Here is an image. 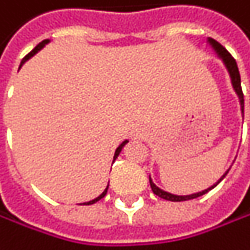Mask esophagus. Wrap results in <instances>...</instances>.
I'll return each mask as SVG.
<instances>
[{"mask_svg":"<svg viewBox=\"0 0 250 250\" xmlns=\"http://www.w3.org/2000/svg\"><path fill=\"white\" fill-rule=\"evenodd\" d=\"M146 129L142 128V126H138V128H135L133 131H132V139L133 141H142L146 138Z\"/></svg>","mask_w":250,"mask_h":250,"instance_id":"34e87169","label":"esophagus"}]
</instances>
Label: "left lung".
Wrapping results in <instances>:
<instances>
[{"instance_id": "8db88e82", "label": "left lung", "mask_w": 250, "mask_h": 250, "mask_svg": "<svg viewBox=\"0 0 250 250\" xmlns=\"http://www.w3.org/2000/svg\"><path fill=\"white\" fill-rule=\"evenodd\" d=\"M206 43L212 49V52L215 53V56L218 57L219 60L222 62V64L225 66V69L228 71V74H229V79H231V84H232V88H233V91L235 94L238 95V100H239V106H241V114H242V118H244V93H242V87H241V76H239V70H238V64H236V62H235V59L229 55V52L222 46L221 43H218L217 41H214V39H211V38H207L206 39ZM231 168V167H229ZM229 168L219 177L218 180L215 181L212 186H209L208 188L206 190H201V191H198V193H194V194H187V195H177V194H171L168 193V191H165V190H162L160 187H157L156 184L153 183L152 180V177L149 176V183H150V187H152V191L159 195L160 198H163V200H167V201H187V200H193V198H197V197H201V195H204L207 194L209 190H212L214 187H217L218 186V183L224 180V177L228 174V171H229Z\"/></svg>"}]
</instances>
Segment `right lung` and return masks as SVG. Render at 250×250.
<instances>
[{
    "label": "right lung",
    "mask_w": 250,
    "mask_h": 250,
    "mask_svg": "<svg viewBox=\"0 0 250 250\" xmlns=\"http://www.w3.org/2000/svg\"><path fill=\"white\" fill-rule=\"evenodd\" d=\"M50 42H52L50 39H44V41H42V42H41V43L38 44V46H36V47H35V49H33L32 52H29V53H28L26 56H25V57H23V59H22V62H21V66H19V69H21V67H22V66L25 64V62H28V60H29L31 57L35 56V55H36L38 52H41V50L43 49L44 46H46V44H47V43H50ZM128 142H129V141H128V139H125V141H124V142H122V144L119 145L118 147L115 149V153H114V159H112V163L115 162V159H117V157L119 156V153H121V150L124 149V146H125V145L128 144ZM108 186H109V184H106L105 190H104L103 193L100 194L98 197H95L94 200H90V201H87V203H83V204H84V206H90V204H94V203H97L98 200H101V198H103V197H104V195H105V194H106V190H108Z\"/></svg>",
    "instance_id": "obj_1"
}]
</instances>
